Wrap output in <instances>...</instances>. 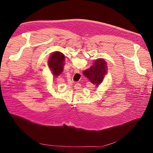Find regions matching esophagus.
<instances>
[{
    "label": "esophagus",
    "instance_id": "esophagus-1",
    "mask_svg": "<svg viewBox=\"0 0 153 153\" xmlns=\"http://www.w3.org/2000/svg\"><path fill=\"white\" fill-rule=\"evenodd\" d=\"M74 73H80V70L78 69H75V70H74Z\"/></svg>",
    "mask_w": 153,
    "mask_h": 153
}]
</instances>
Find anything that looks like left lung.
<instances>
[{
  "mask_svg": "<svg viewBox=\"0 0 153 153\" xmlns=\"http://www.w3.org/2000/svg\"><path fill=\"white\" fill-rule=\"evenodd\" d=\"M65 61V56L60 52H55L50 55L48 65L53 75L59 76L63 71V67Z\"/></svg>",
  "mask_w": 153,
  "mask_h": 153,
  "instance_id": "1",
  "label": "left lung"
}]
</instances>
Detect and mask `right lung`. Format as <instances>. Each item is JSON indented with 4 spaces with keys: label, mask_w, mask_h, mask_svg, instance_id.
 Here are the masks:
<instances>
[{
    "label": "right lung",
    "mask_w": 153,
    "mask_h": 153,
    "mask_svg": "<svg viewBox=\"0 0 153 153\" xmlns=\"http://www.w3.org/2000/svg\"><path fill=\"white\" fill-rule=\"evenodd\" d=\"M107 71V65L104 59H98L94 61L93 65L84 71L83 73L92 84L99 85L103 82Z\"/></svg>",
    "instance_id": "right-lung-1"
}]
</instances>
